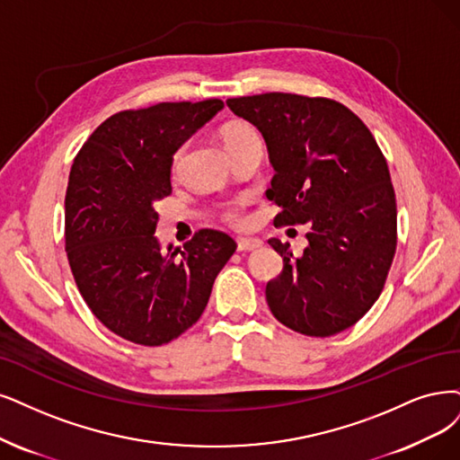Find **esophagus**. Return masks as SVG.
<instances>
[{"instance_id": "1", "label": "esophagus", "mask_w": 460, "mask_h": 460, "mask_svg": "<svg viewBox=\"0 0 460 460\" xmlns=\"http://www.w3.org/2000/svg\"><path fill=\"white\" fill-rule=\"evenodd\" d=\"M261 246L263 243L260 239H236V250L239 252H253Z\"/></svg>"}]
</instances>
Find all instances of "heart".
Instances as JSON below:
<instances>
[{
	"label": "heart",
	"mask_w": 460,
	"mask_h": 460,
	"mask_svg": "<svg viewBox=\"0 0 460 460\" xmlns=\"http://www.w3.org/2000/svg\"><path fill=\"white\" fill-rule=\"evenodd\" d=\"M221 140H224L227 151L231 153V157H236L239 153L248 151V149H263V140H261V134L260 130L244 121H233L229 125L224 127L221 130ZM187 146L190 144H181L176 153H174V170H178V166L183 161V155L187 151ZM246 200L244 199H234V200H227V202H221L217 207V216L219 219L224 221V224L231 226V227H243L246 224Z\"/></svg>",
	"instance_id": "obj_1"
}]
</instances>
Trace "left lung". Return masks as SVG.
Here are the masks:
<instances>
[{"instance_id":"8db88e82","label":"left lung","mask_w":460,"mask_h":460,"mask_svg":"<svg viewBox=\"0 0 460 460\" xmlns=\"http://www.w3.org/2000/svg\"><path fill=\"white\" fill-rule=\"evenodd\" d=\"M227 106L263 134L275 176L267 190L280 212L275 226L309 224V246L284 260L265 288L270 313L286 328L330 337L354 326L383 292L393 265L396 197L381 147L362 119L324 96L265 93Z\"/></svg>"}]
</instances>
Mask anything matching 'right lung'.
I'll return each mask as SVG.
<instances>
[{"label":"right lung","instance_id":"right-lung-1","mask_svg":"<svg viewBox=\"0 0 460 460\" xmlns=\"http://www.w3.org/2000/svg\"><path fill=\"white\" fill-rule=\"evenodd\" d=\"M224 108L219 98L161 102L108 117L83 144L66 190V256L77 290L115 335L144 347L174 341L200 318L236 250L197 231L161 252L155 202L172 193L176 149Z\"/></svg>","mask_w":460,"mask_h":460}]
</instances>
